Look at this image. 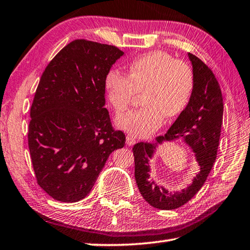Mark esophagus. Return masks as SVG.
Listing matches in <instances>:
<instances>
[{
  "label": "esophagus",
  "mask_w": 250,
  "mask_h": 250,
  "mask_svg": "<svg viewBox=\"0 0 250 250\" xmlns=\"http://www.w3.org/2000/svg\"><path fill=\"white\" fill-rule=\"evenodd\" d=\"M135 143H136L135 137H133V136H130V135H127V136H126V144H127V145H128V146H133Z\"/></svg>",
  "instance_id": "obj_1"
}]
</instances>
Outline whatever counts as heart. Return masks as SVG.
<instances>
[{"instance_id": "heart-1", "label": "heart", "mask_w": 250, "mask_h": 250, "mask_svg": "<svg viewBox=\"0 0 250 250\" xmlns=\"http://www.w3.org/2000/svg\"><path fill=\"white\" fill-rule=\"evenodd\" d=\"M194 84L190 64L161 50L148 52L131 61L128 76L111 69L105 78L107 99L117 113L125 111L143 92V106L116 119L122 129L134 136L152 133L163 116L173 117L181 113L189 101Z\"/></svg>"}]
</instances>
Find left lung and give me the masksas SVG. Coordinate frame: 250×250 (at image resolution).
Segmentation results:
<instances>
[{
    "label": "left lung",
    "mask_w": 250,
    "mask_h": 250,
    "mask_svg": "<svg viewBox=\"0 0 250 250\" xmlns=\"http://www.w3.org/2000/svg\"><path fill=\"white\" fill-rule=\"evenodd\" d=\"M195 75V84L187 106L164 136L155 141H140L133 148L135 180L144 199L153 208L177 209L189 201L204 185L216 159L223 119V97L211 68L196 55L188 53ZM183 138L196 153L200 172L185 190L168 193L149 180L148 160L166 140Z\"/></svg>",
    "instance_id": "left-lung-1"
}]
</instances>
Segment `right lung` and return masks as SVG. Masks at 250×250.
Segmentation results:
<instances>
[{
  "mask_svg": "<svg viewBox=\"0 0 250 250\" xmlns=\"http://www.w3.org/2000/svg\"><path fill=\"white\" fill-rule=\"evenodd\" d=\"M124 52L77 39L64 46L41 75L30 107L28 147L37 183L62 202L83 199L107 158L123 148L105 104V78Z\"/></svg>",
  "mask_w": 250,
  "mask_h": 250,
  "instance_id": "obj_1",
  "label": "right lung"
}]
</instances>
